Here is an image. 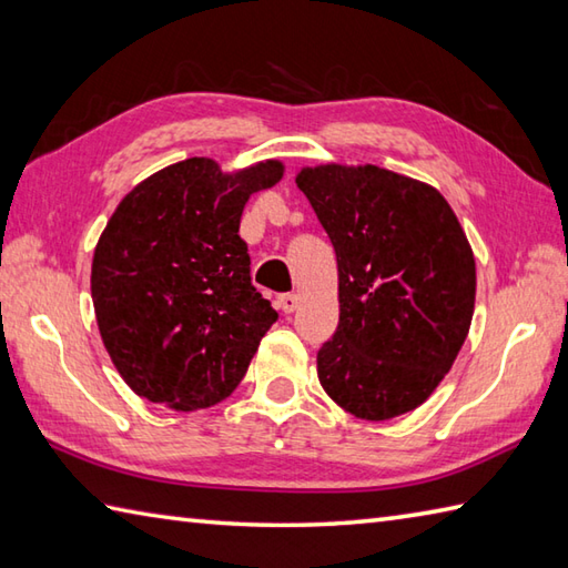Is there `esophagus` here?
Wrapping results in <instances>:
<instances>
[{"instance_id": "obj_1", "label": "esophagus", "mask_w": 568, "mask_h": 568, "mask_svg": "<svg viewBox=\"0 0 568 568\" xmlns=\"http://www.w3.org/2000/svg\"><path fill=\"white\" fill-rule=\"evenodd\" d=\"M276 304H280L284 314H292V311H296V306H298V296L296 294H282L280 298H276Z\"/></svg>"}]
</instances>
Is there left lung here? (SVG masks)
Masks as SVG:
<instances>
[{"label":"left lung","mask_w":568,"mask_h":568,"mask_svg":"<svg viewBox=\"0 0 568 568\" xmlns=\"http://www.w3.org/2000/svg\"><path fill=\"white\" fill-rule=\"evenodd\" d=\"M296 186L338 260L323 389L367 422L416 409L454 365L476 304V260L456 213L436 189L369 164L304 169Z\"/></svg>","instance_id":"8db88e82"}]
</instances>
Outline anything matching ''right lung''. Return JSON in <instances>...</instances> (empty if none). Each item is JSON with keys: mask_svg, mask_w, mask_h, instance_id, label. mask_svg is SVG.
I'll return each instance as SVG.
<instances>
[{"mask_svg": "<svg viewBox=\"0 0 568 568\" xmlns=\"http://www.w3.org/2000/svg\"><path fill=\"white\" fill-rule=\"evenodd\" d=\"M282 179L280 161L220 171L186 159L124 195L92 257L102 343L139 397L203 409L245 377L280 314L252 286L240 215Z\"/></svg>", "mask_w": 568, "mask_h": 568, "instance_id": "1", "label": "right lung"}]
</instances>
